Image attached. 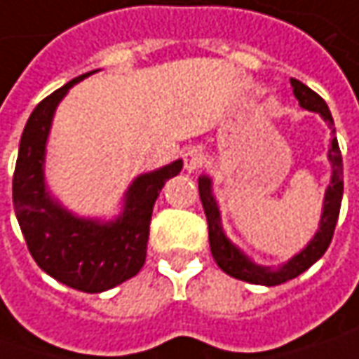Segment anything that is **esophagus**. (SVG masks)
Instances as JSON below:
<instances>
[{"instance_id": "34e87169", "label": "esophagus", "mask_w": 359, "mask_h": 359, "mask_svg": "<svg viewBox=\"0 0 359 359\" xmlns=\"http://www.w3.org/2000/svg\"><path fill=\"white\" fill-rule=\"evenodd\" d=\"M203 163H205V156L198 147H191V149H187L186 154H184V170L187 173L198 172Z\"/></svg>"}]
</instances>
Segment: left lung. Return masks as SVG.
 <instances>
[{
	"label": "left lung",
	"instance_id": "obj_1",
	"mask_svg": "<svg viewBox=\"0 0 359 359\" xmlns=\"http://www.w3.org/2000/svg\"><path fill=\"white\" fill-rule=\"evenodd\" d=\"M294 95L299 102V105L308 111L320 114L322 119L330 126V130L336 131L334 128V118L330 114V107L325 102L311 91L308 86H304L297 79H290ZM327 159L332 163V177H330V186L325 189L324 208H322V217H320V228L313 233V238L308 241V245L290 257L285 264L278 268H269V266H259L255 264L252 257L241 252L240 248L229 240L226 231L222 228V217H219V208L214 198V189H212V177L210 175H200L198 187H200V200L203 205V212L208 217V231H210V248L214 255L215 264L224 269L228 276L241 280V282L255 283V285H280V283L294 280L299 273H304L306 269L311 268L322 255L325 254L330 241L334 238V229L338 224L339 205H341V196H344V163H341V151H339L338 140L334 137L330 149H327Z\"/></svg>",
	"mask_w": 359,
	"mask_h": 359
}]
</instances>
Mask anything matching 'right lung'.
<instances>
[{
	"label": "right lung",
	"mask_w": 359,
	"mask_h": 359,
	"mask_svg": "<svg viewBox=\"0 0 359 359\" xmlns=\"http://www.w3.org/2000/svg\"><path fill=\"white\" fill-rule=\"evenodd\" d=\"M72 79L35 105L21 133L13 173V208L35 264L60 283L100 294L133 278L145 264L151 212L165 182L184 168L182 159L137 175L123 194L118 217H81L63 208L46 184L48 137L55 109L76 83Z\"/></svg>",
	"instance_id": "add662e5"
}]
</instances>
